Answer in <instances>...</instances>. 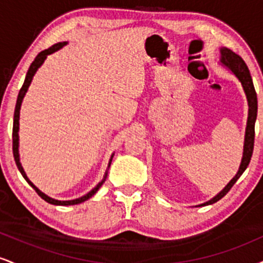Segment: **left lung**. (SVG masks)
Segmentation results:
<instances>
[{"mask_svg":"<svg viewBox=\"0 0 263 263\" xmlns=\"http://www.w3.org/2000/svg\"><path fill=\"white\" fill-rule=\"evenodd\" d=\"M220 54H221L220 63L224 66H226V68L240 80L241 85L243 87V91L246 93L247 104H249V117H247L245 142H243V156L236 176L232 178L228 185H226L218 195H215V197L210 199L206 203L200 204L199 206H205V205L214 204L218 200H220L222 197H225L226 193H229V190H230L232 188V185L237 182L238 178L241 177V174L245 172L247 165H249L253 152V143H255V122L256 117H257V95H256L255 86H253L251 74H250L249 68H247V65L245 64L242 58H241L240 55H237V54H235L232 50L228 49V48H220Z\"/></svg>","mask_w":263,"mask_h":263,"instance_id":"1","label":"left lung"}]
</instances>
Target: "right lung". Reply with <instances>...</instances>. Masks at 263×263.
I'll return each instance as SVG.
<instances>
[{
	"label": "right lung",
	"instance_id": "right-lung-1",
	"mask_svg": "<svg viewBox=\"0 0 263 263\" xmlns=\"http://www.w3.org/2000/svg\"><path fill=\"white\" fill-rule=\"evenodd\" d=\"M65 44H66V42H63V43L54 44L50 48H48V49H45V50H43V52L39 53L38 55L35 57V59L33 60V63L31 64V66H29L28 71H27L25 83H23V85H22V87H21V90H20V93H18L17 102H16V108H14V116H13V129H12V142H13V157H14V161H16L17 168H18V170H20L21 174H22L23 178H25V179L27 180V183H28L29 185H31L32 188L34 189L35 192H37V194L39 195V197H41L42 199H44V200L47 201V203L53 204V205H75V204L83 203V201H85V200H87V199L91 198L92 195L95 194V193L98 192L99 189H100V186L102 185V184H104V182H105V180H106V177H107V172H106V173H105L104 179H102L101 182L99 183L98 185H96L92 190H90V192L87 193V194L84 195V197L74 199V200H57V199H53V198L48 197V195H45L44 193H42L41 190H39L37 186H35L34 184H33L31 180L28 179V177L26 176V172L22 168V164H21V162H20V152H18V144H20V142H18V131H20V110H21V105H22L23 98H25L27 90H28L29 85H31L33 77H34V74L37 73L39 66L43 64L44 60L47 59V57L49 55V54H52L54 52H57V50H59L60 48L64 47ZM112 157H114V155L111 156L110 162H108V167H110L111 162H112Z\"/></svg>",
	"mask_w": 263,
	"mask_h": 263
}]
</instances>
